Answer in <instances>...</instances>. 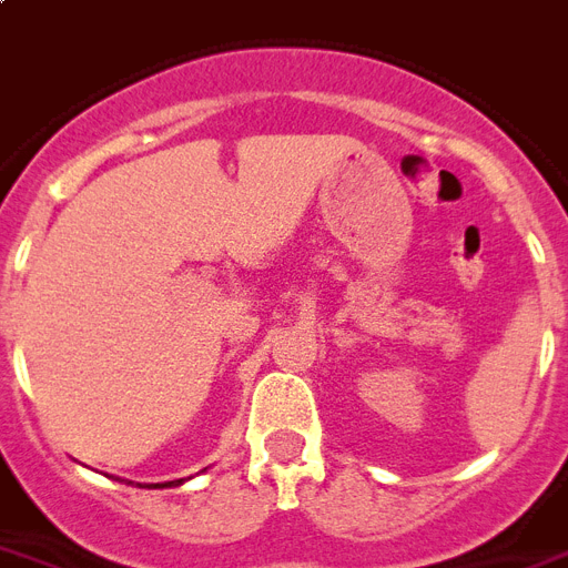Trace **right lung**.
Instances as JSON below:
<instances>
[{"label": "right lung", "instance_id": "right-lung-1", "mask_svg": "<svg viewBox=\"0 0 568 568\" xmlns=\"http://www.w3.org/2000/svg\"><path fill=\"white\" fill-rule=\"evenodd\" d=\"M181 483H184V479H175V483H155V485H146V488H170V485H181Z\"/></svg>", "mask_w": 568, "mask_h": 568}]
</instances>
